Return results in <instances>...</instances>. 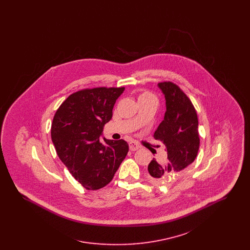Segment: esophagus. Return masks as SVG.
Segmentation results:
<instances>
[{
    "instance_id": "34e87169",
    "label": "esophagus",
    "mask_w": 250,
    "mask_h": 250,
    "mask_svg": "<svg viewBox=\"0 0 250 250\" xmlns=\"http://www.w3.org/2000/svg\"><path fill=\"white\" fill-rule=\"evenodd\" d=\"M139 148H140V146L137 143H129V149H130V151H136Z\"/></svg>"
}]
</instances>
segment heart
<instances>
[{
    "instance_id": "obj_1",
    "label": "heart",
    "mask_w": 250,
    "mask_h": 250,
    "mask_svg": "<svg viewBox=\"0 0 250 250\" xmlns=\"http://www.w3.org/2000/svg\"><path fill=\"white\" fill-rule=\"evenodd\" d=\"M149 96H153V95H150V94H148V93H143V94L140 95V99H141V98H145V97H149Z\"/></svg>"
}]
</instances>
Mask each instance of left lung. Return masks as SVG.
<instances>
[{
	"instance_id": "left-lung-1",
	"label": "left lung",
	"mask_w": 250,
	"mask_h": 250,
	"mask_svg": "<svg viewBox=\"0 0 250 250\" xmlns=\"http://www.w3.org/2000/svg\"><path fill=\"white\" fill-rule=\"evenodd\" d=\"M157 86L165 96L166 112L154 138L163 143L167 157L162 161L153 158L148 172L152 182L161 184L193 163L198 155L200 138L197 112L189 98L176 84L160 83Z\"/></svg>"
}]
</instances>
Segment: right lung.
<instances>
[{
  "label": "right lung",
  "mask_w": 250,
  "mask_h": 250,
  "mask_svg": "<svg viewBox=\"0 0 250 250\" xmlns=\"http://www.w3.org/2000/svg\"><path fill=\"white\" fill-rule=\"evenodd\" d=\"M124 91L125 87L79 91L69 95L54 115L51 140L57 155L88 190L107 186L128 153V144L124 140L100 139Z\"/></svg>",
  "instance_id": "1"
}]
</instances>
